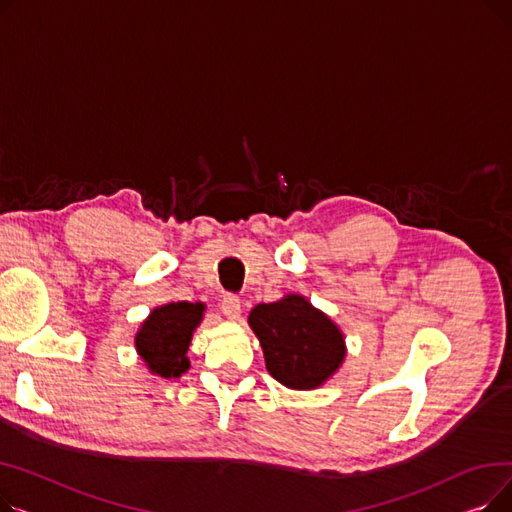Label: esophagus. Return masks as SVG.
Returning a JSON list of instances; mask_svg holds the SVG:
<instances>
[{"mask_svg": "<svg viewBox=\"0 0 512 512\" xmlns=\"http://www.w3.org/2000/svg\"><path fill=\"white\" fill-rule=\"evenodd\" d=\"M240 301L238 297H234V294H228V297H224L222 301V313L230 319V321H236L240 317Z\"/></svg>", "mask_w": 512, "mask_h": 512, "instance_id": "1", "label": "esophagus"}]
</instances>
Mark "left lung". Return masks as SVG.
I'll return each mask as SVG.
<instances>
[{
    "label": "left lung",
    "instance_id": "obj_1",
    "mask_svg": "<svg viewBox=\"0 0 512 512\" xmlns=\"http://www.w3.org/2000/svg\"><path fill=\"white\" fill-rule=\"evenodd\" d=\"M265 367L290 390L324 386L346 359V340L336 321L290 292L276 303H259L249 313Z\"/></svg>",
    "mask_w": 512,
    "mask_h": 512
}]
</instances>
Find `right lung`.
Instances as JSON below:
<instances>
[{
    "label": "right lung",
    "instance_id": "1",
    "mask_svg": "<svg viewBox=\"0 0 512 512\" xmlns=\"http://www.w3.org/2000/svg\"><path fill=\"white\" fill-rule=\"evenodd\" d=\"M205 313L203 303L172 301L155 307L134 334V348L145 367L159 378H180L191 367L186 353Z\"/></svg>",
    "mask_w": 512,
    "mask_h": 512
}]
</instances>
